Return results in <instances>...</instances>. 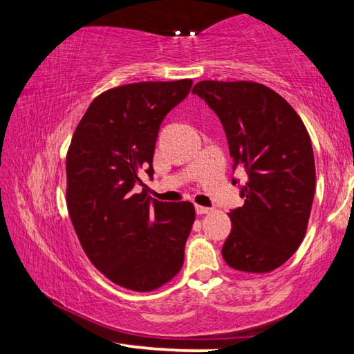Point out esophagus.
I'll list each match as a JSON object with an SVG mask.
<instances>
[{
    "label": "esophagus",
    "mask_w": 354,
    "mask_h": 354,
    "mask_svg": "<svg viewBox=\"0 0 354 354\" xmlns=\"http://www.w3.org/2000/svg\"><path fill=\"white\" fill-rule=\"evenodd\" d=\"M195 211H196V214L198 215H203V214H209L212 211L211 207H206V206H200V205H196L195 206Z\"/></svg>",
    "instance_id": "34e87169"
}]
</instances>
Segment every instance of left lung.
I'll list each match as a JSON object with an SVG mask.
<instances>
[{
  "instance_id": "obj_1",
  "label": "left lung",
  "mask_w": 354,
  "mask_h": 354,
  "mask_svg": "<svg viewBox=\"0 0 354 354\" xmlns=\"http://www.w3.org/2000/svg\"><path fill=\"white\" fill-rule=\"evenodd\" d=\"M223 124L242 207L231 209L221 254L236 270L266 273L295 253L310 215L315 164L310 137L293 107L272 88L250 81H201L192 88Z\"/></svg>"
}]
</instances>
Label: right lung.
I'll return each instance as SVG.
<instances>
[{
	"label": "right lung",
	"mask_w": 354,
	"mask_h": 354,
	"mask_svg": "<svg viewBox=\"0 0 354 354\" xmlns=\"http://www.w3.org/2000/svg\"><path fill=\"white\" fill-rule=\"evenodd\" d=\"M192 80L111 88L84 113L67 153V205L82 250L112 283L154 290L181 270L195 221L189 201L137 194L153 179L159 128L187 97Z\"/></svg>",
	"instance_id": "obj_1"
}]
</instances>
